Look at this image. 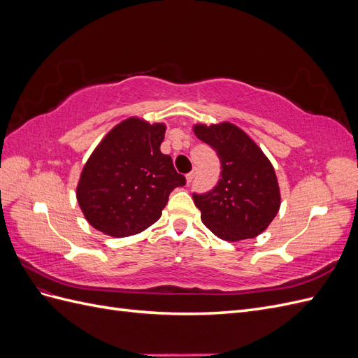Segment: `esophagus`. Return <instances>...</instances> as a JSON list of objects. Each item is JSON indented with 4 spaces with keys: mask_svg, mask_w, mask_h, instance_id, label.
<instances>
[{
    "mask_svg": "<svg viewBox=\"0 0 358 358\" xmlns=\"http://www.w3.org/2000/svg\"><path fill=\"white\" fill-rule=\"evenodd\" d=\"M194 176H196V170H192V171H189L188 175L185 176V179H187V183H191L192 182V179H194Z\"/></svg>",
    "mask_w": 358,
    "mask_h": 358,
    "instance_id": "esophagus-1",
    "label": "esophagus"
}]
</instances>
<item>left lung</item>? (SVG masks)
Instances as JSON below:
<instances>
[{"mask_svg": "<svg viewBox=\"0 0 358 358\" xmlns=\"http://www.w3.org/2000/svg\"><path fill=\"white\" fill-rule=\"evenodd\" d=\"M192 129L201 142L216 150L222 169L218 185L192 196L203 224L227 242L262 234L280 208L272 162L242 128L231 122L196 124Z\"/></svg>", "mask_w": 358, "mask_h": 358, "instance_id": "8db88e82", "label": "left lung"}]
</instances>
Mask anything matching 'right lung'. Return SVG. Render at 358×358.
Wrapping results in <instances>:
<instances>
[{"label": "right lung", "mask_w": 358, "mask_h": 358, "mask_svg": "<svg viewBox=\"0 0 358 358\" xmlns=\"http://www.w3.org/2000/svg\"><path fill=\"white\" fill-rule=\"evenodd\" d=\"M166 125L131 116L115 125L92 150L76 197L85 220L112 237L142 233L155 224L170 192L185 185L159 146Z\"/></svg>", "instance_id": "add662e5"}]
</instances>
